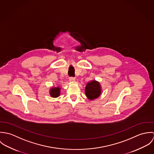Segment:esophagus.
<instances>
[{"instance_id":"1","label":"esophagus","mask_w":154,"mask_h":154,"mask_svg":"<svg viewBox=\"0 0 154 154\" xmlns=\"http://www.w3.org/2000/svg\"><path fill=\"white\" fill-rule=\"evenodd\" d=\"M69 81L72 82H75V78H73V77H70V78H69Z\"/></svg>"}]
</instances>
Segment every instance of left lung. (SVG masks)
Listing matches in <instances>:
<instances>
[{
	"mask_svg": "<svg viewBox=\"0 0 154 154\" xmlns=\"http://www.w3.org/2000/svg\"><path fill=\"white\" fill-rule=\"evenodd\" d=\"M85 92L88 99L93 100L100 97L101 93V85L98 81H92L87 84Z\"/></svg>",
	"mask_w": 154,
	"mask_h": 154,
	"instance_id": "8db88e82",
	"label": "left lung"
}]
</instances>
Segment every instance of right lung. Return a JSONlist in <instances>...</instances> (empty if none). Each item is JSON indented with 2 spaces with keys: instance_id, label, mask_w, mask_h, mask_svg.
Segmentation results:
<instances>
[{
  "instance_id": "add662e5",
  "label": "right lung",
  "mask_w": 154,
  "mask_h": 154,
  "mask_svg": "<svg viewBox=\"0 0 154 154\" xmlns=\"http://www.w3.org/2000/svg\"><path fill=\"white\" fill-rule=\"evenodd\" d=\"M60 88L58 87H53V88L50 89V94L51 95V97H53V98H57L60 95Z\"/></svg>"
}]
</instances>
